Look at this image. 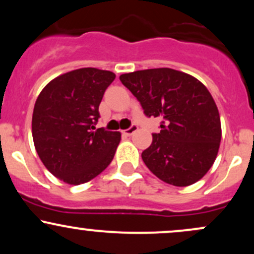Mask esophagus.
I'll return each mask as SVG.
<instances>
[{
	"label": "esophagus",
	"mask_w": 254,
	"mask_h": 254,
	"mask_svg": "<svg viewBox=\"0 0 254 254\" xmlns=\"http://www.w3.org/2000/svg\"><path fill=\"white\" fill-rule=\"evenodd\" d=\"M137 130H138V127H137V125H131L129 129L123 131V133H124V135H127V136H131L133 132H136Z\"/></svg>",
	"instance_id": "34e87169"
}]
</instances>
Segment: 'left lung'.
Segmentation results:
<instances>
[{"instance_id": "1", "label": "left lung", "mask_w": 254, "mask_h": 254, "mask_svg": "<svg viewBox=\"0 0 254 254\" xmlns=\"http://www.w3.org/2000/svg\"><path fill=\"white\" fill-rule=\"evenodd\" d=\"M147 117L162 119L142 160L151 173L174 186H189L210 170L220 148L221 121L210 92L196 77L171 68L119 76Z\"/></svg>"}]
</instances>
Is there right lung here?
Here are the masks:
<instances>
[{
	"label": "right lung",
	"instance_id": "1",
	"mask_svg": "<svg viewBox=\"0 0 254 254\" xmlns=\"http://www.w3.org/2000/svg\"><path fill=\"white\" fill-rule=\"evenodd\" d=\"M115 78L112 71L81 68L54 78L38 95L32 116L34 147L44 166L64 183L89 182L115 156L121 132L94 127Z\"/></svg>",
	"mask_w": 254,
	"mask_h": 254
}]
</instances>
